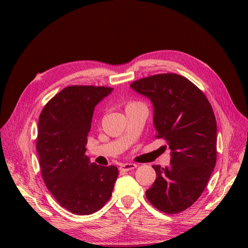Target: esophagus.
<instances>
[{"label":"esophagus","instance_id":"obj_1","mask_svg":"<svg viewBox=\"0 0 248 248\" xmlns=\"http://www.w3.org/2000/svg\"><path fill=\"white\" fill-rule=\"evenodd\" d=\"M137 167H138L137 164H134V163H124V164H122L121 167H120V170H122V171H128V170H134Z\"/></svg>","mask_w":248,"mask_h":248}]
</instances>
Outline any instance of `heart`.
I'll list each match as a JSON object with an SVG mask.
<instances>
[{"label":"heart","instance_id":"1","mask_svg":"<svg viewBox=\"0 0 248 248\" xmlns=\"http://www.w3.org/2000/svg\"><path fill=\"white\" fill-rule=\"evenodd\" d=\"M138 104H140V103H138V102H129L128 104H127V107H126V108H130V107H134V106H138Z\"/></svg>","mask_w":248,"mask_h":248}]
</instances>
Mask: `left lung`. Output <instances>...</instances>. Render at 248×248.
<instances>
[{"label": "left lung", "instance_id": "obj_1", "mask_svg": "<svg viewBox=\"0 0 248 248\" xmlns=\"http://www.w3.org/2000/svg\"><path fill=\"white\" fill-rule=\"evenodd\" d=\"M130 87L152 101L155 138L163 139L171 150L170 168L152 166L156 180L146 197L159 211L182 212L201 197L216 164L211 104L196 85L176 73L155 74Z\"/></svg>", "mask_w": 248, "mask_h": 248}]
</instances>
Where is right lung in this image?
<instances>
[{
  "label": "right lung",
  "instance_id": "obj_1",
  "mask_svg": "<svg viewBox=\"0 0 248 248\" xmlns=\"http://www.w3.org/2000/svg\"><path fill=\"white\" fill-rule=\"evenodd\" d=\"M108 87L69 86L46 104L38 121L36 149L43 181L60 205L77 215L100 210L110 199L117 167L90 163L85 155L96 104Z\"/></svg>",
  "mask_w": 248,
  "mask_h": 248
}]
</instances>
